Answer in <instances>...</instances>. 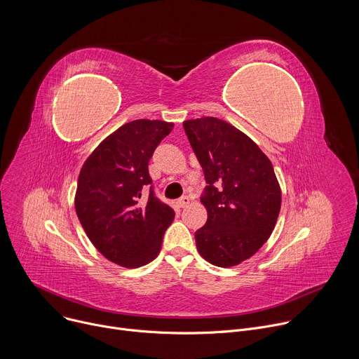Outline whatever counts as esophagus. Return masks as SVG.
<instances>
[{
  "mask_svg": "<svg viewBox=\"0 0 359 359\" xmlns=\"http://www.w3.org/2000/svg\"><path fill=\"white\" fill-rule=\"evenodd\" d=\"M177 204H179V208L184 209V208H187L189 204H190V198H189L187 196H183V197H180V198L177 200Z\"/></svg>",
  "mask_w": 359,
  "mask_h": 359,
  "instance_id": "1",
  "label": "esophagus"
}]
</instances>
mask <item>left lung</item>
Segmentation results:
<instances>
[{
	"label": "left lung",
	"instance_id": "obj_1",
	"mask_svg": "<svg viewBox=\"0 0 359 359\" xmlns=\"http://www.w3.org/2000/svg\"><path fill=\"white\" fill-rule=\"evenodd\" d=\"M203 168L201 197L208 222L194 233L201 257L217 267L237 266L271 236L281 189L270 159L245 133L219 118L183 122Z\"/></svg>",
	"mask_w": 359,
	"mask_h": 359
}]
</instances>
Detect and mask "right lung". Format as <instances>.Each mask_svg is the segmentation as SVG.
Here are the masks:
<instances>
[{"label": "right lung", "instance_id": "obj_1", "mask_svg": "<svg viewBox=\"0 0 359 359\" xmlns=\"http://www.w3.org/2000/svg\"><path fill=\"white\" fill-rule=\"evenodd\" d=\"M172 122L137 119L122 125L85 161L75 193L78 219L96 250L126 269L158 257L175 212L142 190L151 183L149 161L172 129Z\"/></svg>", "mask_w": 359, "mask_h": 359}]
</instances>
